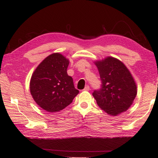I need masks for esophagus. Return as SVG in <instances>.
Wrapping results in <instances>:
<instances>
[{"instance_id": "esophagus-1", "label": "esophagus", "mask_w": 158, "mask_h": 158, "mask_svg": "<svg viewBox=\"0 0 158 158\" xmlns=\"http://www.w3.org/2000/svg\"><path fill=\"white\" fill-rule=\"evenodd\" d=\"M83 90H84V91H89V87L88 85L85 86L84 89H83Z\"/></svg>"}]
</instances>
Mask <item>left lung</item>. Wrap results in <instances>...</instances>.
Here are the masks:
<instances>
[{"label":"left lung","mask_w":158,"mask_h":158,"mask_svg":"<svg viewBox=\"0 0 158 158\" xmlns=\"http://www.w3.org/2000/svg\"><path fill=\"white\" fill-rule=\"evenodd\" d=\"M102 88L92 95L100 109L112 116L126 111L137 94V86L132 74L119 60L108 56L96 60Z\"/></svg>","instance_id":"1"}]
</instances>
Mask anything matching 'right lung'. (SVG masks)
<instances>
[{"mask_svg": "<svg viewBox=\"0 0 158 158\" xmlns=\"http://www.w3.org/2000/svg\"><path fill=\"white\" fill-rule=\"evenodd\" d=\"M69 64L66 57L53 53L46 57L32 73L30 91L36 103L46 111L54 113L64 109L79 92L67 74Z\"/></svg>", "mask_w": 158, "mask_h": 158, "instance_id": "obj_1", "label": "right lung"}]
</instances>
